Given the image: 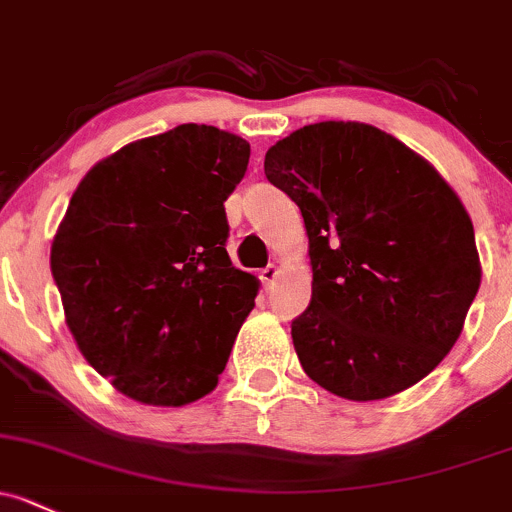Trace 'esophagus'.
I'll return each mask as SVG.
<instances>
[{"label":"esophagus","mask_w":512,"mask_h":512,"mask_svg":"<svg viewBox=\"0 0 512 512\" xmlns=\"http://www.w3.org/2000/svg\"><path fill=\"white\" fill-rule=\"evenodd\" d=\"M279 274H282V270H279L277 265H267L265 270L260 272V279H262V284H265V289H272L274 287V282H277V279H279Z\"/></svg>","instance_id":"1"}]
</instances>
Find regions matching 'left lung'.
<instances>
[{
  "instance_id": "8db88e82",
  "label": "left lung",
  "mask_w": 512,
  "mask_h": 512,
  "mask_svg": "<svg viewBox=\"0 0 512 512\" xmlns=\"http://www.w3.org/2000/svg\"><path fill=\"white\" fill-rule=\"evenodd\" d=\"M265 174L301 208L311 304L292 324L304 373L373 402L427 378L481 287L473 223L422 154L365 122H316L267 149Z\"/></svg>"
}]
</instances>
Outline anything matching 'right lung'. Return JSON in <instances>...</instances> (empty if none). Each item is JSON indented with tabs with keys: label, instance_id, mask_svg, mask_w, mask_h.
Segmentation results:
<instances>
[{
	"label": "right lung",
	"instance_id": "add662e5",
	"mask_svg": "<svg viewBox=\"0 0 512 512\" xmlns=\"http://www.w3.org/2000/svg\"><path fill=\"white\" fill-rule=\"evenodd\" d=\"M250 144L208 125L129 142L75 188L51 272L75 346L134 402L184 407L215 390L260 279L233 267L225 198Z\"/></svg>",
	"mask_w": 512,
	"mask_h": 512
}]
</instances>
